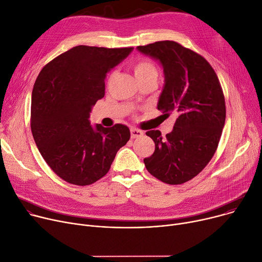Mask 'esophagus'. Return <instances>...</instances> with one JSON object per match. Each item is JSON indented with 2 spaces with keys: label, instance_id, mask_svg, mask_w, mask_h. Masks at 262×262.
I'll list each match as a JSON object with an SVG mask.
<instances>
[{
  "label": "esophagus",
  "instance_id": "obj_1",
  "mask_svg": "<svg viewBox=\"0 0 262 262\" xmlns=\"http://www.w3.org/2000/svg\"><path fill=\"white\" fill-rule=\"evenodd\" d=\"M130 132H131V137L132 138H138V137H142L144 135L143 131L138 130V129H135V128H131Z\"/></svg>",
  "mask_w": 262,
  "mask_h": 262
}]
</instances>
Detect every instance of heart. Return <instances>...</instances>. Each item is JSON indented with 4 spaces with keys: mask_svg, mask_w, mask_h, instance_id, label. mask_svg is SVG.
<instances>
[{
    "mask_svg": "<svg viewBox=\"0 0 262 262\" xmlns=\"http://www.w3.org/2000/svg\"><path fill=\"white\" fill-rule=\"evenodd\" d=\"M136 79H143L147 77H158V70L152 62L148 60H140L133 67Z\"/></svg>",
    "mask_w": 262,
    "mask_h": 262,
    "instance_id": "obj_1",
    "label": "heart"
}]
</instances>
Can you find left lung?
<instances>
[{"label": "left lung", "instance_id": "left-lung-1", "mask_svg": "<svg viewBox=\"0 0 262 262\" xmlns=\"http://www.w3.org/2000/svg\"><path fill=\"white\" fill-rule=\"evenodd\" d=\"M136 50L160 63L164 86L158 110L178 116L170 133L146 132L155 142L144 159L147 170L164 183L183 184L201 172L216 151L225 122V100L218 77L199 54L174 41H159Z\"/></svg>", "mask_w": 262, "mask_h": 262}]
</instances>
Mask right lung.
<instances>
[{"instance_id": "add662e5", "label": "right lung", "mask_w": 262, "mask_h": 262, "mask_svg": "<svg viewBox=\"0 0 262 262\" xmlns=\"http://www.w3.org/2000/svg\"><path fill=\"white\" fill-rule=\"evenodd\" d=\"M133 48L78 45L61 54L40 72L32 94V132L52 170L74 185L85 186L106 174L130 130L92 126L90 115L104 96L106 74Z\"/></svg>"}]
</instances>
